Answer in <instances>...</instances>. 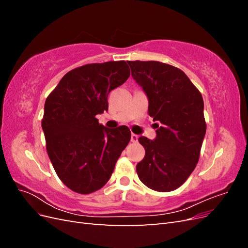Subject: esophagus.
<instances>
[{"label": "esophagus", "mask_w": 248, "mask_h": 248, "mask_svg": "<svg viewBox=\"0 0 248 248\" xmlns=\"http://www.w3.org/2000/svg\"><path fill=\"white\" fill-rule=\"evenodd\" d=\"M138 140H139V137L137 136V134L132 133V134H131V141H132V142H137Z\"/></svg>", "instance_id": "obj_1"}]
</instances>
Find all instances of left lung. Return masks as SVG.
I'll list each match as a JSON object with an SVG mask.
<instances>
[{
    "label": "left lung",
    "instance_id": "left-lung-1",
    "mask_svg": "<svg viewBox=\"0 0 248 248\" xmlns=\"http://www.w3.org/2000/svg\"><path fill=\"white\" fill-rule=\"evenodd\" d=\"M131 76L149 99V116L156 124V139H139L145 148L137 164L140 181L160 192L181 186L200 158L206 134L204 101L188 77L158 61H127Z\"/></svg>",
    "mask_w": 248,
    "mask_h": 248
}]
</instances>
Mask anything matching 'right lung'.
Here are the masks:
<instances>
[{
    "label": "right lung",
    "mask_w": 248,
    "mask_h": 248,
    "mask_svg": "<svg viewBox=\"0 0 248 248\" xmlns=\"http://www.w3.org/2000/svg\"><path fill=\"white\" fill-rule=\"evenodd\" d=\"M130 76L125 61L93 63L67 72L46 100L41 126L46 151L60 180L89 194L107 184L128 145L127 126L108 129L96 115L108 110V96Z\"/></svg>",
    "instance_id": "right-lung-1"
}]
</instances>
